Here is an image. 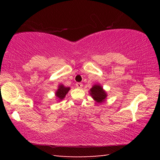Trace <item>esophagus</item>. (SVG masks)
<instances>
[{"instance_id": "obj_1", "label": "esophagus", "mask_w": 160, "mask_h": 160, "mask_svg": "<svg viewBox=\"0 0 160 160\" xmlns=\"http://www.w3.org/2000/svg\"><path fill=\"white\" fill-rule=\"evenodd\" d=\"M76 88H79V89L82 88V84L80 83V82L76 83Z\"/></svg>"}]
</instances>
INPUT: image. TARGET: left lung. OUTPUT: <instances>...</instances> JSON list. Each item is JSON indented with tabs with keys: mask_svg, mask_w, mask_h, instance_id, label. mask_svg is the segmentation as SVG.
Returning <instances> with one entry per match:
<instances>
[{
	"mask_svg": "<svg viewBox=\"0 0 160 160\" xmlns=\"http://www.w3.org/2000/svg\"><path fill=\"white\" fill-rule=\"evenodd\" d=\"M89 92L92 99L98 104H101L106 101L107 98V92L103 89V87L99 84L94 85L89 91Z\"/></svg>",
	"mask_w": 160,
	"mask_h": 160,
	"instance_id": "obj_1",
	"label": "left lung"
}]
</instances>
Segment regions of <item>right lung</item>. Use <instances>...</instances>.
I'll list each match as a JSON object with an SVG mask.
<instances>
[{
    "label": "right lung",
    "mask_w": 160,
    "mask_h": 160,
    "mask_svg": "<svg viewBox=\"0 0 160 160\" xmlns=\"http://www.w3.org/2000/svg\"><path fill=\"white\" fill-rule=\"evenodd\" d=\"M70 90V88H69V87H66L63 85H59L58 89L55 92L56 99H57V102H60L61 100H63L66 97V95Z\"/></svg>",
    "instance_id": "add662e5"
}]
</instances>
